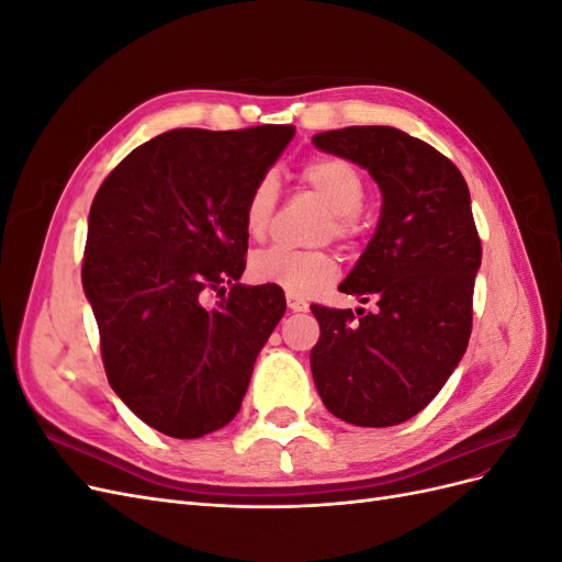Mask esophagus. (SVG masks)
<instances>
[{"label": "esophagus", "mask_w": 562, "mask_h": 562, "mask_svg": "<svg viewBox=\"0 0 562 562\" xmlns=\"http://www.w3.org/2000/svg\"><path fill=\"white\" fill-rule=\"evenodd\" d=\"M285 302H288V310H291V312H307L310 310V304L304 302L302 297L293 295V293L285 295Z\"/></svg>", "instance_id": "obj_1"}]
</instances>
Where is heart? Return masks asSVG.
<instances>
[{"mask_svg": "<svg viewBox=\"0 0 562 562\" xmlns=\"http://www.w3.org/2000/svg\"><path fill=\"white\" fill-rule=\"evenodd\" d=\"M302 182L333 211L326 234L349 239L356 232V217L366 203V180L353 164L337 157H318L302 168ZM279 201V180L265 173L255 182L246 201L244 223L252 239H262ZM250 277L260 283L279 285L297 297H312L337 279V262L326 250H295L271 246L250 258Z\"/></svg>", "mask_w": 562, "mask_h": 562, "instance_id": "heart-1", "label": "heart"}]
</instances>
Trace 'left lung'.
I'll return each instance as SVG.
<instances>
[{"label":"left lung","mask_w":562,"mask_h":562,"mask_svg":"<svg viewBox=\"0 0 562 562\" xmlns=\"http://www.w3.org/2000/svg\"><path fill=\"white\" fill-rule=\"evenodd\" d=\"M328 155L363 166L382 192L375 234L339 291L378 310L312 312V375L328 411L356 427H394L438 394L469 345L481 236L459 168L394 126L316 133Z\"/></svg>","instance_id":"1"}]
</instances>
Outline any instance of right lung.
I'll list each match as a JSON object with an SVG mask.
<instances>
[{
  "label": "right lung",
  "mask_w": 562,
  "mask_h": 562,
  "mask_svg": "<svg viewBox=\"0 0 562 562\" xmlns=\"http://www.w3.org/2000/svg\"><path fill=\"white\" fill-rule=\"evenodd\" d=\"M293 135L288 124L161 133L91 203L81 283L108 380L166 436L201 438L236 417L285 312L277 285L239 279L246 201Z\"/></svg>",
  "instance_id": "right-lung-1"
}]
</instances>
